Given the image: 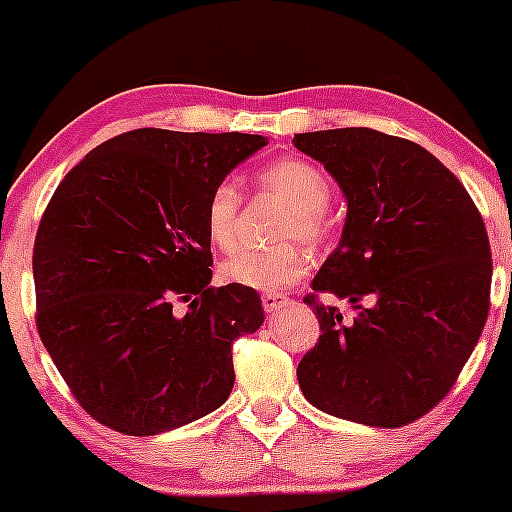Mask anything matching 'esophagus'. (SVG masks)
I'll return each instance as SVG.
<instances>
[{"label": "esophagus", "mask_w": 512, "mask_h": 512, "mask_svg": "<svg viewBox=\"0 0 512 512\" xmlns=\"http://www.w3.org/2000/svg\"><path fill=\"white\" fill-rule=\"evenodd\" d=\"M261 302H263V310L271 312V315H276V312L283 310V307L288 305L290 300L285 298V295H280V293H263Z\"/></svg>", "instance_id": "obj_1"}]
</instances>
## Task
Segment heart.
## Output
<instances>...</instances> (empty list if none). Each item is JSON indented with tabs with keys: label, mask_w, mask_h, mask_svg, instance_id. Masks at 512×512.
<instances>
[{
	"label": "heart",
	"mask_w": 512,
	"mask_h": 512,
	"mask_svg": "<svg viewBox=\"0 0 512 512\" xmlns=\"http://www.w3.org/2000/svg\"><path fill=\"white\" fill-rule=\"evenodd\" d=\"M258 185L268 192H276L290 205L280 236L293 239L300 236L305 241H320L329 232V219L324 214L332 183L322 168L305 158H283L271 163L258 173ZM241 192L234 180H219L210 190L205 202V232L214 249H234L236 219H239ZM312 258L298 244H285L268 251H239L227 258L222 266V278L241 288L258 290V293H283L293 288L310 271Z\"/></svg>",
	"instance_id": "1"
}]
</instances>
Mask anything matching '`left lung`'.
Segmentation results:
<instances>
[{"mask_svg":"<svg viewBox=\"0 0 512 512\" xmlns=\"http://www.w3.org/2000/svg\"><path fill=\"white\" fill-rule=\"evenodd\" d=\"M293 144L346 197L339 246L312 280L355 310L344 321L314 293L320 339L298 364L315 408L371 427H403L452 390L483 332L491 244L474 200L449 168L376 129L310 131Z\"/></svg>","mask_w":512,"mask_h":512,"instance_id":"obj_1","label":"left lung"}]
</instances>
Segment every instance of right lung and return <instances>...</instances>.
<instances>
[{
  "instance_id": "right-lung-1",
  "label": "right lung",
  "mask_w": 512,
  "mask_h": 512,
  "mask_svg": "<svg viewBox=\"0 0 512 512\" xmlns=\"http://www.w3.org/2000/svg\"><path fill=\"white\" fill-rule=\"evenodd\" d=\"M266 144L134 129L87 153L53 192L34 244L36 327L104 427L161 434L232 393V344L261 327L263 307L256 290L210 285L205 202Z\"/></svg>"
}]
</instances>
